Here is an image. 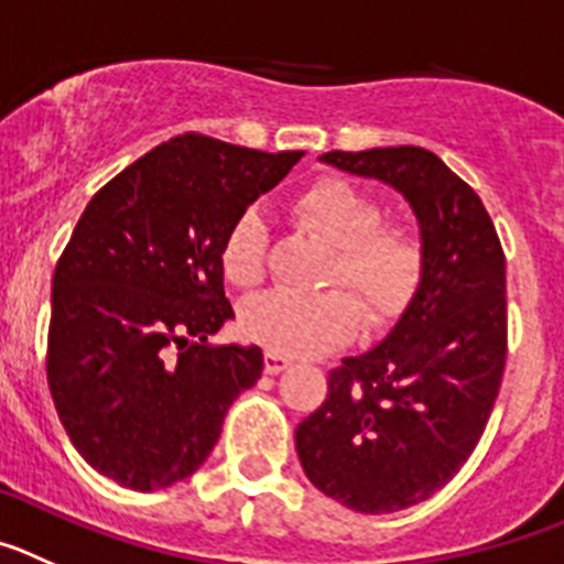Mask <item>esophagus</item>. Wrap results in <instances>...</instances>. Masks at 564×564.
<instances>
[{
	"instance_id": "34e87169",
	"label": "esophagus",
	"mask_w": 564,
	"mask_h": 564,
	"mask_svg": "<svg viewBox=\"0 0 564 564\" xmlns=\"http://www.w3.org/2000/svg\"><path fill=\"white\" fill-rule=\"evenodd\" d=\"M289 365H292V362H289L286 357H278V354H267V359H263V370H267L270 377H278V373H283Z\"/></svg>"
}]
</instances>
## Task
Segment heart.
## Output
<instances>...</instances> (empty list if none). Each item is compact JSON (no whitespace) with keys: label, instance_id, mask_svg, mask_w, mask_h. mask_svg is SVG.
<instances>
[{"label":"heart","instance_id":"b5f03b06","mask_svg":"<svg viewBox=\"0 0 564 564\" xmlns=\"http://www.w3.org/2000/svg\"><path fill=\"white\" fill-rule=\"evenodd\" d=\"M297 227L334 247L332 281H343L357 294L362 319L382 326L393 317L421 278V241L402 225H379V205L354 182L323 176L303 187L292 202ZM267 225L256 210H245L221 241V272L236 286H256L263 275ZM359 308L351 294L267 292L252 297L241 312L247 337L278 357H314L351 339L359 326Z\"/></svg>","mask_w":564,"mask_h":564}]
</instances>
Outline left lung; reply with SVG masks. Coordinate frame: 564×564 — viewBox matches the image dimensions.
<instances>
[{
    "instance_id": "left-lung-1",
    "label": "left lung",
    "mask_w": 564,
    "mask_h": 564,
    "mask_svg": "<svg viewBox=\"0 0 564 564\" xmlns=\"http://www.w3.org/2000/svg\"><path fill=\"white\" fill-rule=\"evenodd\" d=\"M345 174L393 187L415 213L421 278L382 343L345 357L294 430L306 478L362 514L433 497L466 464L506 365V258L480 196L419 145L328 151Z\"/></svg>"
}]
</instances>
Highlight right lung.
Returning <instances> with one entry per match:
<instances>
[{"instance_id":"add662e5","label":"right lung","mask_w":564,"mask_h":564,"mask_svg":"<svg viewBox=\"0 0 564 564\" xmlns=\"http://www.w3.org/2000/svg\"><path fill=\"white\" fill-rule=\"evenodd\" d=\"M301 156L182 134L80 213L53 275L47 382L80 458L115 484L156 491L191 478L261 379L258 345H207L236 317L221 241Z\"/></svg>"}]
</instances>
